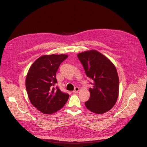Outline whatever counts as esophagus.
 <instances>
[{
	"mask_svg": "<svg viewBox=\"0 0 147 147\" xmlns=\"http://www.w3.org/2000/svg\"><path fill=\"white\" fill-rule=\"evenodd\" d=\"M80 90V88L78 87H75V89H74V90L73 91L74 93H77L78 91Z\"/></svg>",
	"mask_w": 147,
	"mask_h": 147,
	"instance_id": "obj_1",
	"label": "esophagus"
}]
</instances>
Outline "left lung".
Wrapping results in <instances>:
<instances>
[{
	"instance_id": "left-lung-1",
	"label": "left lung",
	"mask_w": 147,
	"mask_h": 147,
	"mask_svg": "<svg viewBox=\"0 0 147 147\" xmlns=\"http://www.w3.org/2000/svg\"><path fill=\"white\" fill-rule=\"evenodd\" d=\"M78 58L88 77L93 80L90 96L85 102L88 110L102 114L111 109L119 95V77L116 67L108 58L92 49L79 53Z\"/></svg>"
}]
</instances>
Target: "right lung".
Masks as SVG:
<instances>
[{
  "instance_id": "obj_1",
  "label": "right lung",
  "mask_w": 147,
  "mask_h": 147,
  "mask_svg": "<svg viewBox=\"0 0 147 147\" xmlns=\"http://www.w3.org/2000/svg\"><path fill=\"white\" fill-rule=\"evenodd\" d=\"M65 54L44 55L35 61L26 78V89L29 101L41 112L51 114L64 107L69 97L57 87L56 73Z\"/></svg>"
}]
</instances>
